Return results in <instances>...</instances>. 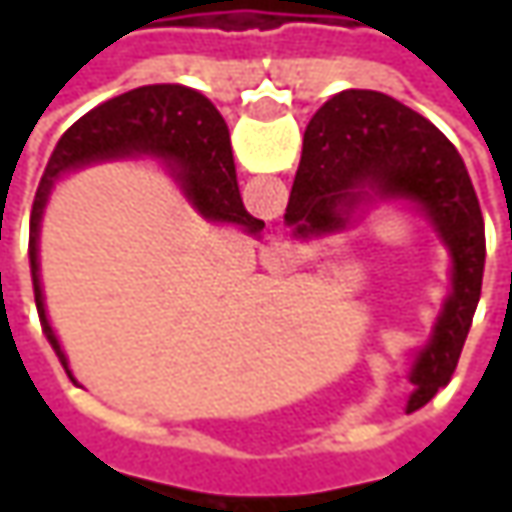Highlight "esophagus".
<instances>
[{
	"label": "esophagus",
	"mask_w": 512,
	"mask_h": 512,
	"mask_svg": "<svg viewBox=\"0 0 512 512\" xmlns=\"http://www.w3.org/2000/svg\"><path fill=\"white\" fill-rule=\"evenodd\" d=\"M276 250H282V247H279V245H276Z\"/></svg>",
	"instance_id": "obj_1"
}]
</instances>
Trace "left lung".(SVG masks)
<instances>
[{
    "instance_id": "1",
    "label": "left lung",
    "mask_w": 512,
    "mask_h": 512,
    "mask_svg": "<svg viewBox=\"0 0 512 512\" xmlns=\"http://www.w3.org/2000/svg\"><path fill=\"white\" fill-rule=\"evenodd\" d=\"M413 205L450 250V296L433 339L413 364L407 410L450 382L482 296L484 216L459 150L436 125L376 90H342L310 119L285 222L310 239L344 230L370 202Z\"/></svg>"
}]
</instances>
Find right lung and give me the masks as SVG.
Returning <instances> with one entry per match:
<instances>
[{
    "label": "right lung",
    "instance_id": "add662e5",
    "mask_svg": "<svg viewBox=\"0 0 512 512\" xmlns=\"http://www.w3.org/2000/svg\"><path fill=\"white\" fill-rule=\"evenodd\" d=\"M133 153H153L168 159L176 179L185 187L187 199L207 219L233 222L253 233L265 227V222L253 219L242 205L225 119L202 93L185 85H145L85 113L79 122H73L65 130L56 150L50 153L48 168L30 210V276H33L36 310L42 330L65 370H68V359L48 325L42 285H39V219L48 202L50 187L65 170L82 168L99 159H113V156H133Z\"/></svg>",
    "mask_w": 512,
    "mask_h": 512
}]
</instances>
